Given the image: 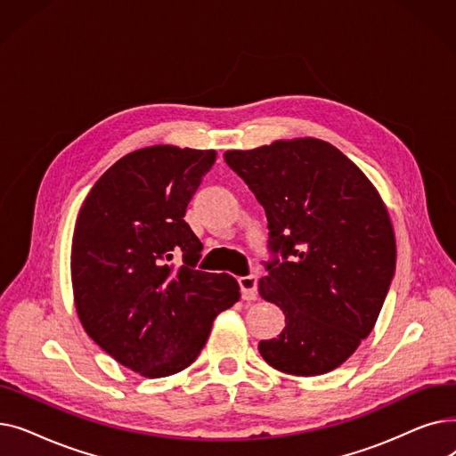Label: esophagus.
<instances>
[{
  "label": "esophagus",
  "mask_w": 456,
  "mask_h": 456,
  "mask_svg": "<svg viewBox=\"0 0 456 456\" xmlns=\"http://www.w3.org/2000/svg\"><path fill=\"white\" fill-rule=\"evenodd\" d=\"M238 284H240V292L246 301H253L256 297V289H258V277L256 275H246L238 279Z\"/></svg>",
  "instance_id": "obj_1"
}]
</instances>
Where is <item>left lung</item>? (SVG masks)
Wrapping results in <instances>:
<instances>
[{
	"label": "left lung",
	"mask_w": 456,
	"mask_h": 456,
	"mask_svg": "<svg viewBox=\"0 0 456 456\" xmlns=\"http://www.w3.org/2000/svg\"><path fill=\"white\" fill-rule=\"evenodd\" d=\"M225 162L265 207L273 260L258 281L284 329L260 340L275 370L314 377L344 364L371 332L395 273V236L370 179L318 138L277 140Z\"/></svg>",
	"instance_id": "1"
}]
</instances>
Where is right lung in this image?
<instances>
[{
    "label": "right lung",
    "mask_w": 456,
    "mask_h": 456,
    "mask_svg": "<svg viewBox=\"0 0 456 456\" xmlns=\"http://www.w3.org/2000/svg\"><path fill=\"white\" fill-rule=\"evenodd\" d=\"M214 150L151 146L112 164L86 196L71 240V284L88 337L150 379L188 368L214 318L240 299L227 273L196 270L203 244L186 207Z\"/></svg>",
    "instance_id": "1"
}]
</instances>
